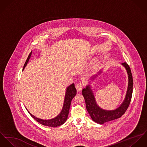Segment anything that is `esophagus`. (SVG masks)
Instances as JSON below:
<instances>
[{
    "instance_id": "34e87169",
    "label": "esophagus",
    "mask_w": 147,
    "mask_h": 147,
    "mask_svg": "<svg viewBox=\"0 0 147 147\" xmlns=\"http://www.w3.org/2000/svg\"><path fill=\"white\" fill-rule=\"evenodd\" d=\"M83 87V84L82 82H78L76 85V88L77 90V91H81L82 90Z\"/></svg>"
}]
</instances>
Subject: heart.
I'll return each mask as SVG.
<instances>
[{"mask_svg": "<svg viewBox=\"0 0 147 147\" xmlns=\"http://www.w3.org/2000/svg\"><path fill=\"white\" fill-rule=\"evenodd\" d=\"M97 64H98V60L96 59H95L92 61V62L91 63V66L92 67H95L97 65Z\"/></svg>", "mask_w": 147, "mask_h": 147, "instance_id": "heart-1", "label": "heart"}]
</instances>
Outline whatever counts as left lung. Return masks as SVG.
Returning a JSON list of instances; mask_svg holds the SVG:
<instances>
[{
  "label": "left lung",
  "instance_id": "left-lung-1",
  "mask_svg": "<svg viewBox=\"0 0 147 147\" xmlns=\"http://www.w3.org/2000/svg\"><path fill=\"white\" fill-rule=\"evenodd\" d=\"M121 65L126 70L128 75V86L124 100L122 104L114 110H105L100 108L96 101L95 97L91 88L90 83L94 81L96 78L102 72V70H100L96 75L92 76L90 78L89 84L86 86V88L82 90V95L84 98L86 102V107L87 112L90 115L92 119L99 124H104L107 122L113 121L118 118H120L125 113L128 108L132 94L133 80L131 71L130 68L126 63H122Z\"/></svg>",
  "mask_w": 147,
  "mask_h": 147
}]
</instances>
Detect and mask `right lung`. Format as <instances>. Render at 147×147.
Masks as SVG:
<instances>
[{
  "label": "right lung",
  "instance_id": "obj_1",
  "mask_svg": "<svg viewBox=\"0 0 147 147\" xmlns=\"http://www.w3.org/2000/svg\"><path fill=\"white\" fill-rule=\"evenodd\" d=\"M32 54V51L31 52V53L29 55V56H28V59H27V60H26V62L24 64L22 71L24 70V69L26 67L27 64L28 63V62L29 61V59L31 57ZM76 94H77V90H76V88H75L74 83H72L71 84H70V86L67 87V88L66 89L64 101L62 110L58 115H57L56 117H55V118H52V119H43L37 118V117H35L34 115H33L32 113H30L29 112V111L26 109H26H27L28 112H29L30 115L33 118H34L37 122H38L39 123H40L43 125L46 126L51 127H57V126H61L63 124H64L65 122L67 120V116H68V114H69V112L70 107V104H71V101L72 99L76 96Z\"/></svg>",
  "mask_w": 147,
  "mask_h": 147
}]
</instances>
